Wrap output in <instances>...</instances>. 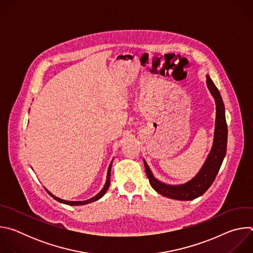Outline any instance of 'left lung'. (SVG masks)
<instances>
[{"label": "left lung", "mask_w": 253, "mask_h": 253, "mask_svg": "<svg viewBox=\"0 0 253 253\" xmlns=\"http://www.w3.org/2000/svg\"><path fill=\"white\" fill-rule=\"evenodd\" d=\"M206 83L216 104L215 131L211 151L197 175L185 184L168 185L160 182L153 176L149 166L144 160V166H145V171L151 186L156 192L167 198L187 201L201 196L213 183L226 154L227 124L225 119L224 104L218 89L216 88L209 76H206Z\"/></svg>", "instance_id": "obj_1"}]
</instances>
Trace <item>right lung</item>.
I'll return each instance as SVG.
<instances>
[{
	"instance_id": "right-lung-1",
	"label": "right lung",
	"mask_w": 253,
	"mask_h": 253,
	"mask_svg": "<svg viewBox=\"0 0 253 253\" xmlns=\"http://www.w3.org/2000/svg\"><path fill=\"white\" fill-rule=\"evenodd\" d=\"M112 162L113 161H111V163H110V165H109V168H108V171H107V179H106V183H105V185H104V187H103V189L97 194V195H95L94 197H92V198H90V199H88V200H85V201H67V200H63V199H61V198H58V197H56V196H54L50 191H48L47 189H46V191L55 199V200H57L58 202H61V203H64V204H67V205H71V206H77V205H85V204H88V203H91V202H94V201H96V200H98V199H100L101 197H103V195L106 193V191L108 190V188H109V186H110V176H111V167H112Z\"/></svg>"
}]
</instances>
